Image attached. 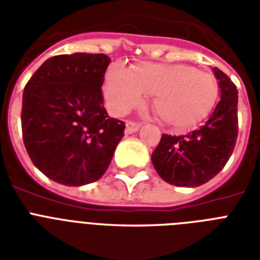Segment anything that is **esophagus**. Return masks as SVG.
Wrapping results in <instances>:
<instances>
[{"label": "esophagus", "instance_id": "esophagus-1", "mask_svg": "<svg viewBox=\"0 0 260 260\" xmlns=\"http://www.w3.org/2000/svg\"><path fill=\"white\" fill-rule=\"evenodd\" d=\"M140 126H142V124H140V122L126 121V124H125V134L126 135L135 134V132H138V131L140 129Z\"/></svg>", "mask_w": 260, "mask_h": 260}]
</instances>
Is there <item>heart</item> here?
Returning a JSON list of instances; mask_svg holds the SVG:
<instances>
[{
    "label": "heart",
    "mask_w": 260,
    "mask_h": 260,
    "mask_svg": "<svg viewBox=\"0 0 260 260\" xmlns=\"http://www.w3.org/2000/svg\"><path fill=\"white\" fill-rule=\"evenodd\" d=\"M106 108L122 116L154 97V110L160 121L174 129L193 128L208 117L217 100L218 85L213 75L189 64L142 62L131 70L108 69L102 85Z\"/></svg>",
    "instance_id": "b5f03b06"
}]
</instances>
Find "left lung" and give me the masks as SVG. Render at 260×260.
<instances>
[{
	"label": "left lung",
	"mask_w": 260,
	"mask_h": 260,
	"mask_svg": "<svg viewBox=\"0 0 260 260\" xmlns=\"http://www.w3.org/2000/svg\"><path fill=\"white\" fill-rule=\"evenodd\" d=\"M220 101L209 120L181 136L162 135L151 160L163 181L174 186L197 187L217 175L234 152L238 139V89L217 67Z\"/></svg>",
	"instance_id": "obj_1"
}]
</instances>
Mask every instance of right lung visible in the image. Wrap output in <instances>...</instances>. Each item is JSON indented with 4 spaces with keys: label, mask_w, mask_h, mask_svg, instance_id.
Here are the masks:
<instances>
[{
    "label": "right lung",
    "mask_w": 260,
    "mask_h": 260,
    "mask_svg": "<svg viewBox=\"0 0 260 260\" xmlns=\"http://www.w3.org/2000/svg\"><path fill=\"white\" fill-rule=\"evenodd\" d=\"M105 54L56 55L22 93V140L30 160L52 181L82 186L105 174L125 124L109 117L101 86Z\"/></svg>",
    "instance_id": "right-lung-1"
}]
</instances>
